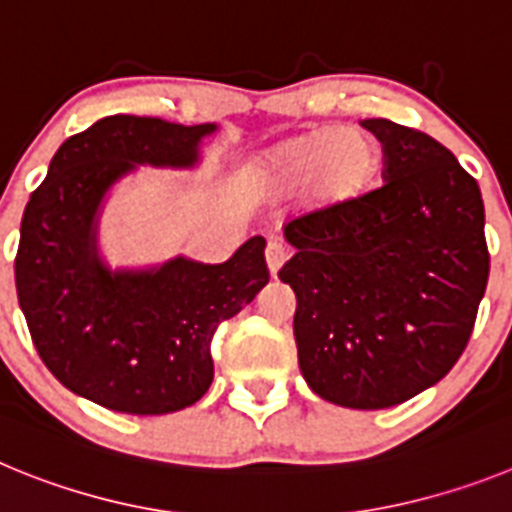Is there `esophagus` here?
Returning <instances> with one entry per match:
<instances>
[{
    "label": "esophagus",
    "mask_w": 512,
    "mask_h": 512,
    "mask_svg": "<svg viewBox=\"0 0 512 512\" xmlns=\"http://www.w3.org/2000/svg\"><path fill=\"white\" fill-rule=\"evenodd\" d=\"M284 261H287V248L279 241H269V246H266V266H269L271 277L282 269Z\"/></svg>",
    "instance_id": "1"
}]
</instances>
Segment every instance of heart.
I'll return each mask as SVG.
<instances>
[{
  "mask_svg": "<svg viewBox=\"0 0 512 512\" xmlns=\"http://www.w3.org/2000/svg\"><path fill=\"white\" fill-rule=\"evenodd\" d=\"M382 169V146L359 128H325L292 135L243 164L241 187L256 200H292L307 192L320 212H343L372 192Z\"/></svg>",
  "mask_w": 512,
  "mask_h": 512,
  "instance_id": "1",
  "label": "heart"
}]
</instances>
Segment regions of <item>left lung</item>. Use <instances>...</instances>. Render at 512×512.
Returning <instances> with one entry per match:
<instances>
[{"instance_id":"8db88e82","label":"left lung","mask_w":512,"mask_h":512,"mask_svg":"<svg viewBox=\"0 0 512 512\" xmlns=\"http://www.w3.org/2000/svg\"><path fill=\"white\" fill-rule=\"evenodd\" d=\"M384 153V184L343 212L284 225L295 256L300 372L323 400L382 410L441 382L472 336L490 277L477 182L431 135L361 120Z\"/></svg>"}]
</instances>
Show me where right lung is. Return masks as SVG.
<instances>
[{
	"label": "right lung",
	"mask_w": 512,
	"mask_h": 512,
	"mask_svg": "<svg viewBox=\"0 0 512 512\" xmlns=\"http://www.w3.org/2000/svg\"><path fill=\"white\" fill-rule=\"evenodd\" d=\"M215 122L110 115L56 151L20 225L15 284L43 364L74 395L130 415L189 408L212 384L210 341L269 284L261 235L223 264L174 256L112 269L99 217L138 166L194 169Z\"/></svg>",
	"instance_id": "add662e5"
}]
</instances>
